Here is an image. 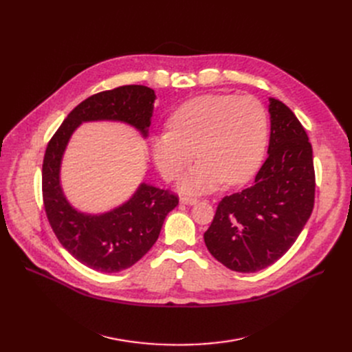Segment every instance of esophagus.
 <instances>
[{
	"mask_svg": "<svg viewBox=\"0 0 352 352\" xmlns=\"http://www.w3.org/2000/svg\"><path fill=\"white\" fill-rule=\"evenodd\" d=\"M179 202H181V204H186V206H195L198 199L194 198V197H182V198H179Z\"/></svg>",
	"mask_w": 352,
	"mask_h": 352,
	"instance_id": "1",
	"label": "esophagus"
}]
</instances>
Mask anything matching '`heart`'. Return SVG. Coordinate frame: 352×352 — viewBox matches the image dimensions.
Masks as SVG:
<instances>
[{"label": "heart", "mask_w": 352, "mask_h": 352, "mask_svg": "<svg viewBox=\"0 0 352 352\" xmlns=\"http://www.w3.org/2000/svg\"><path fill=\"white\" fill-rule=\"evenodd\" d=\"M268 138L264 105L251 96L207 94L178 107L168 133L157 135L153 160L161 175L177 179L197 157L195 168L179 181L184 192H210L224 181H248L261 164Z\"/></svg>", "instance_id": "heart-1"}]
</instances>
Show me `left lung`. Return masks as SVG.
I'll list each match as a JSON object with an SVG mask.
<instances>
[{"instance_id":"obj_1","label":"left lung","mask_w":352,"mask_h":352,"mask_svg":"<svg viewBox=\"0 0 352 352\" xmlns=\"http://www.w3.org/2000/svg\"><path fill=\"white\" fill-rule=\"evenodd\" d=\"M268 101V157L252 187L219 202L204 234L211 255L236 272H256L278 261L314 208L316 174L308 135L284 102Z\"/></svg>"}]
</instances>
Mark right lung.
<instances>
[{"mask_svg": "<svg viewBox=\"0 0 352 352\" xmlns=\"http://www.w3.org/2000/svg\"><path fill=\"white\" fill-rule=\"evenodd\" d=\"M155 98L154 89L144 85L98 92L74 108L48 142L43 164L47 218L61 245L91 270L120 272L140 261L155 244L164 219L178 206V198L141 182L121 206L100 214L82 212L67 199L61 186L67 145L82 122L96 121L122 122L148 138Z\"/></svg>", "mask_w": 352, "mask_h": 352, "instance_id": "add662e5", "label": "right lung"}]
</instances>
